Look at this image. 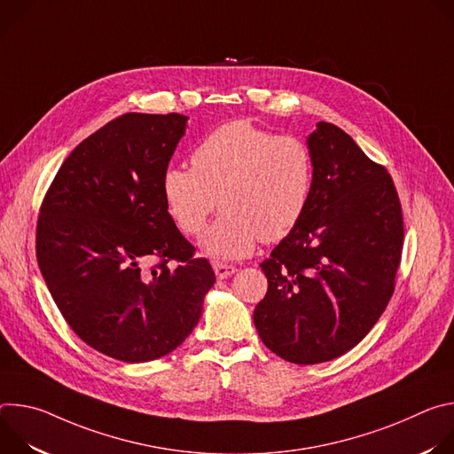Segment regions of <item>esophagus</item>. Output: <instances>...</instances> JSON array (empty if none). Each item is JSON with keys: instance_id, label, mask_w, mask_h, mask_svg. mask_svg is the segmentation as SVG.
<instances>
[{"instance_id": "esophagus-1", "label": "esophagus", "mask_w": 454, "mask_h": 454, "mask_svg": "<svg viewBox=\"0 0 454 454\" xmlns=\"http://www.w3.org/2000/svg\"><path fill=\"white\" fill-rule=\"evenodd\" d=\"M214 270H215L217 278H221V280L237 273V268L233 264H223V262H214Z\"/></svg>"}]
</instances>
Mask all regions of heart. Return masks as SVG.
<instances>
[{"mask_svg":"<svg viewBox=\"0 0 454 454\" xmlns=\"http://www.w3.org/2000/svg\"><path fill=\"white\" fill-rule=\"evenodd\" d=\"M314 188V158L305 142L277 137L239 118L210 131L193 147L188 167H168L161 193L176 226L198 237L219 207L223 215L205 235L219 258L249 254L258 239L278 242L301 221Z\"/></svg>","mask_w":454,"mask_h":454,"instance_id":"heart-1","label":"heart"}]
</instances>
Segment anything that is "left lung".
<instances>
[{"mask_svg":"<svg viewBox=\"0 0 454 454\" xmlns=\"http://www.w3.org/2000/svg\"><path fill=\"white\" fill-rule=\"evenodd\" d=\"M314 188L298 226L261 264L268 293L253 321L262 343L296 364L354 348L395 291L403 207L384 165L334 123L309 137Z\"/></svg>","mask_w":454,"mask_h":454,"instance_id":"left-lung-1","label":"left lung"}]
</instances>
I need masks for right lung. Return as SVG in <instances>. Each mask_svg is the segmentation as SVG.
I'll use <instances>...</instances> for the list:
<instances>
[{
  "label": "right lung",
  "instance_id": "obj_1",
  "mask_svg": "<svg viewBox=\"0 0 454 454\" xmlns=\"http://www.w3.org/2000/svg\"><path fill=\"white\" fill-rule=\"evenodd\" d=\"M184 123L179 113L107 121L64 160L37 215V264L62 317L86 345L123 363L177 348L215 284L161 193Z\"/></svg>",
  "mask_w": 454,
  "mask_h": 454
}]
</instances>
